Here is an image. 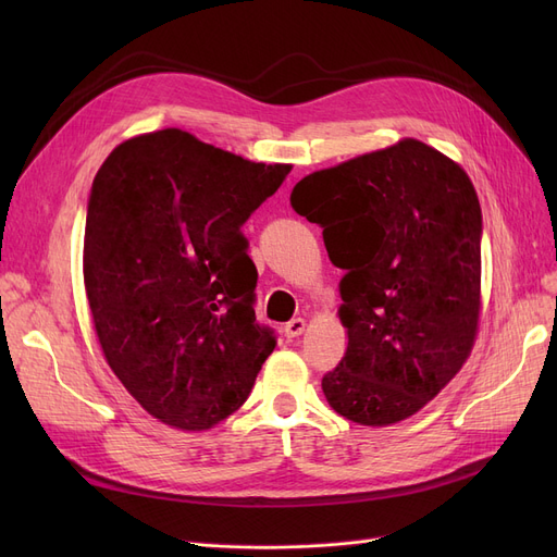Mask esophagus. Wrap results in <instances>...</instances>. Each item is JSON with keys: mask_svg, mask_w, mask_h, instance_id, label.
<instances>
[{"mask_svg": "<svg viewBox=\"0 0 557 557\" xmlns=\"http://www.w3.org/2000/svg\"><path fill=\"white\" fill-rule=\"evenodd\" d=\"M305 327H307L305 318H294V320H288V323L284 325V336H286V338H298V336L305 332Z\"/></svg>", "mask_w": 557, "mask_h": 557, "instance_id": "esophagus-1", "label": "esophagus"}]
</instances>
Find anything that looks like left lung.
I'll use <instances>...</instances> for the list:
<instances>
[{
	"mask_svg": "<svg viewBox=\"0 0 557 557\" xmlns=\"http://www.w3.org/2000/svg\"><path fill=\"white\" fill-rule=\"evenodd\" d=\"M290 208L323 227L347 349L323 376L334 411L395 424L441 393L479 330L483 216L467 173L418 139L309 173Z\"/></svg>",
	"mask_w": 557,
	"mask_h": 557,
	"instance_id": "1",
	"label": "left lung"
}]
</instances>
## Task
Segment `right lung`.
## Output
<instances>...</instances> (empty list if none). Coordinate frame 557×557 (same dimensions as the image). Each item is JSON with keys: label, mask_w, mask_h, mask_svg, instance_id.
I'll list each match as a JSON object with an SVG mask.
<instances>
[{"label": "right lung", "mask_w": 557, "mask_h": 557, "mask_svg": "<svg viewBox=\"0 0 557 557\" xmlns=\"http://www.w3.org/2000/svg\"><path fill=\"white\" fill-rule=\"evenodd\" d=\"M288 171L164 128L116 146L95 175L87 302L108 366L164 424L225 420L277 345L255 318L257 269L242 227Z\"/></svg>", "instance_id": "obj_1"}]
</instances>
